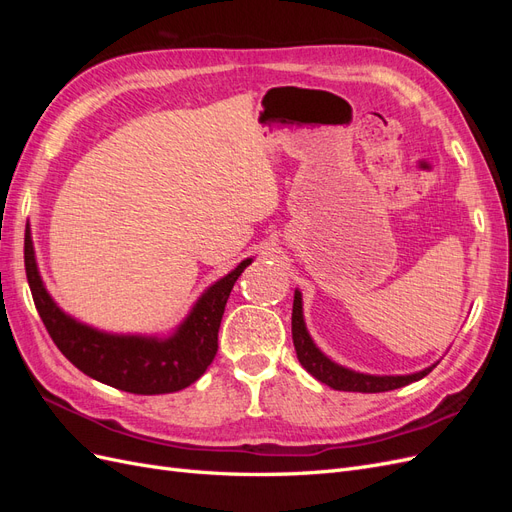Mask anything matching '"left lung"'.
<instances>
[{
	"mask_svg": "<svg viewBox=\"0 0 512 512\" xmlns=\"http://www.w3.org/2000/svg\"><path fill=\"white\" fill-rule=\"evenodd\" d=\"M292 342H294V350H297L299 363L316 380L331 386L335 391L384 393V391L401 389V386L425 378L429 371L438 365L433 363L421 371H416V374H406V376H374V374H361V371H354L335 363L314 344L312 335L307 331V324L303 318V294L299 288L294 290V303H292Z\"/></svg>",
	"mask_w": 512,
	"mask_h": 512,
	"instance_id": "left-lung-1",
	"label": "left lung"
}]
</instances>
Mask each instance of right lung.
Segmentation results:
<instances>
[{"instance_id": "obj_1", "label": "right lung", "mask_w": 512, "mask_h": 512, "mask_svg": "<svg viewBox=\"0 0 512 512\" xmlns=\"http://www.w3.org/2000/svg\"><path fill=\"white\" fill-rule=\"evenodd\" d=\"M254 258L213 282L168 335L108 333L72 318L46 290L32 230H25V273L38 314L55 346L83 374L136 395L175 393L205 374L218 352V331L230 290Z\"/></svg>"}]
</instances>
